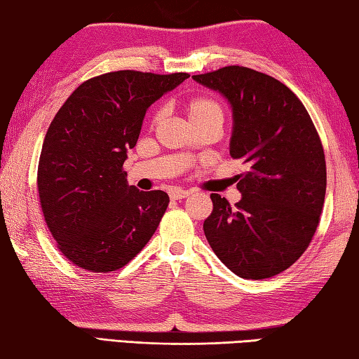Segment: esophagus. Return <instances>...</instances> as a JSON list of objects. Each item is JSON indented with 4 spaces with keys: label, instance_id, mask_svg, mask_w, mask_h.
Segmentation results:
<instances>
[{
    "label": "esophagus",
    "instance_id": "1",
    "mask_svg": "<svg viewBox=\"0 0 359 359\" xmlns=\"http://www.w3.org/2000/svg\"><path fill=\"white\" fill-rule=\"evenodd\" d=\"M191 194V191L188 190H182V188H172L171 191H169V196H171L172 199H184V198H188Z\"/></svg>",
    "mask_w": 359,
    "mask_h": 359
}]
</instances>
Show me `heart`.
Returning a JSON list of instances; mask_svg holds the SVG:
<instances>
[{
  "mask_svg": "<svg viewBox=\"0 0 359 359\" xmlns=\"http://www.w3.org/2000/svg\"><path fill=\"white\" fill-rule=\"evenodd\" d=\"M185 112L187 117L190 120L191 126L203 123V121L208 120H223V111L222 106L218 104V101L214 98H209V96H194L185 102ZM163 117V109H156L151 115V125L158 123Z\"/></svg>",
  "mask_w": 359,
  "mask_h": 359,
  "instance_id": "obj_1",
  "label": "heart"
}]
</instances>
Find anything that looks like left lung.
I'll return each mask as SVG.
<instances>
[{"label":"left lung","instance_id":"8db88e82","mask_svg":"<svg viewBox=\"0 0 359 359\" xmlns=\"http://www.w3.org/2000/svg\"><path fill=\"white\" fill-rule=\"evenodd\" d=\"M233 109L229 155L248 171L238 175L239 203L212 193L204 234L222 263L242 278L280 274L299 259L317 231L326 193L320 136L299 98L277 79L244 66L193 76Z\"/></svg>","mask_w":359,"mask_h":359}]
</instances>
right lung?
<instances>
[{
    "mask_svg": "<svg viewBox=\"0 0 359 359\" xmlns=\"http://www.w3.org/2000/svg\"><path fill=\"white\" fill-rule=\"evenodd\" d=\"M188 77L107 72L79 85L60 107L42 144L38 191L47 226L72 264L117 271L154 236L169 196L128 185L123 163L147 109Z\"/></svg>",
    "mask_w": 359,
    "mask_h": 359,
    "instance_id": "1",
    "label": "right lung"
}]
</instances>
